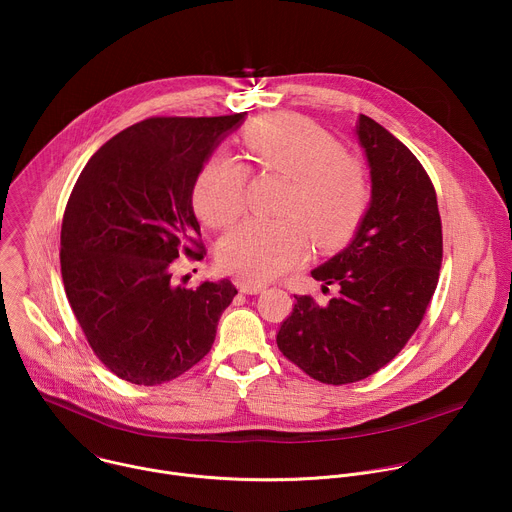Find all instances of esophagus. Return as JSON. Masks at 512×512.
I'll return each instance as SVG.
<instances>
[{"mask_svg": "<svg viewBox=\"0 0 512 512\" xmlns=\"http://www.w3.org/2000/svg\"><path fill=\"white\" fill-rule=\"evenodd\" d=\"M237 287H239L241 294H247V296L259 294V291L265 289L263 283H255V281H249V279H239V281H237Z\"/></svg>", "mask_w": 512, "mask_h": 512, "instance_id": "34e87169", "label": "esophagus"}]
</instances>
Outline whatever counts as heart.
<instances>
[{"instance_id": "obj_1", "label": "heart", "mask_w": 512, "mask_h": 512, "mask_svg": "<svg viewBox=\"0 0 512 512\" xmlns=\"http://www.w3.org/2000/svg\"><path fill=\"white\" fill-rule=\"evenodd\" d=\"M243 141L263 170L289 176L281 210L294 216L251 218L218 245V261L249 281H271L302 261L310 237L296 215L312 229L316 243L344 241L369 202L362 166L342 154V145L302 117H271L251 125ZM247 204V168L231 156H214L194 184V208L204 223L231 227Z\"/></svg>"}]
</instances>
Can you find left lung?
I'll return each instance as SVG.
<instances>
[{"label": "left lung", "instance_id": "left-lung-1", "mask_svg": "<svg viewBox=\"0 0 512 512\" xmlns=\"http://www.w3.org/2000/svg\"><path fill=\"white\" fill-rule=\"evenodd\" d=\"M356 135L371 166V206L350 241L312 277L338 294L318 306L294 296L277 346L287 360L326 385L367 379L391 362L419 328L440 279L442 218L421 162L367 115Z\"/></svg>", "mask_w": 512, "mask_h": 512}]
</instances>
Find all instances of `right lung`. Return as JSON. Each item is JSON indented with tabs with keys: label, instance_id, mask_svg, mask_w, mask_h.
Returning <instances> with one entry per match:
<instances>
[{
	"label": "right lung",
	"instance_id": "1",
	"mask_svg": "<svg viewBox=\"0 0 512 512\" xmlns=\"http://www.w3.org/2000/svg\"><path fill=\"white\" fill-rule=\"evenodd\" d=\"M245 113L150 117L97 150L62 216L60 273L89 346L119 379L156 387L200 362L237 296L229 279L186 289L178 257L206 249L192 208L202 164Z\"/></svg>",
	"mask_w": 512,
	"mask_h": 512
}]
</instances>
